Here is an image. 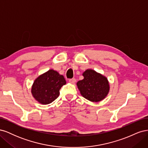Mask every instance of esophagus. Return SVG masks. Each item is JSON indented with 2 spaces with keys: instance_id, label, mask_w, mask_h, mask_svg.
<instances>
[{
  "instance_id": "obj_1",
  "label": "esophagus",
  "mask_w": 148,
  "mask_h": 148,
  "mask_svg": "<svg viewBox=\"0 0 148 148\" xmlns=\"http://www.w3.org/2000/svg\"><path fill=\"white\" fill-rule=\"evenodd\" d=\"M69 82L71 83H75L76 82V79L75 78H71L69 79Z\"/></svg>"
}]
</instances>
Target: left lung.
I'll return each mask as SVG.
<instances>
[{
    "label": "left lung",
    "instance_id": "left-lung-1",
    "mask_svg": "<svg viewBox=\"0 0 148 148\" xmlns=\"http://www.w3.org/2000/svg\"><path fill=\"white\" fill-rule=\"evenodd\" d=\"M83 76V79L77 83L82 96L91 102H97L104 99L110 89L107 78L91 69L86 70Z\"/></svg>",
    "mask_w": 148,
    "mask_h": 148
}]
</instances>
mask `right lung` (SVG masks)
<instances>
[{
  "label": "right lung",
  "mask_w": 148,
  "mask_h": 148,
  "mask_svg": "<svg viewBox=\"0 0 148 148\" xmlns=\"http://www.w3.org/2000/svg\"><path fill=\"white\" fill-rule=\"evenodd\" d=\"M66 81L57 71L49 70L36 79L31 88L34 99L42 104H49L59 97L60 89Z\"/></svg>",
  "instance_id": "obj_1"
}]
</instances>
